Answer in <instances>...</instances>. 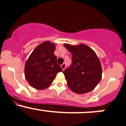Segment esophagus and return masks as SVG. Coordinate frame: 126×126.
<instances>
[{"mask_svg": "<svg viewBox=\"0 0 126 126\" xmlns=\"http://www.w3.org/2000/svg\"><path fill=\"white\" fill-rule=\"evenodd\" d=\"M61 67H62V70H63V71H64V70L65 69V68H66V64H65V63H63V64L61 65Z\"/></svg>", "mask_w": 126, "mask_h": 126, "instance_id": "esophagus-1", "label": "esophagus"}]
</instances>
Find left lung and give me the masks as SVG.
<instances>
[{"label":"left lung","instance_id":"1","mask_svg":"<svg viewBox=\"0 0 126 126\" xmlns=\"http://www.w3.org/2000/svg\"><path fill=\"white\" fill-rule=\"evenodd\" d=\"M63 45L72 54L71 66L63 71L69 88L78 94L92 91L102 78V67L97 55L84 44Z\"/></svg>","mask_w":126,"mask_h":126}]
</instances>
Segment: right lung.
<instances>
[{
	"label": "right lung",
	"instance_id": "right-lung-1",
	"mask_svg": "<svg viewBox=\"0 0 126 126\" xmlns=\"http://www.w3.org/2000/svg\"><path fill=\"white\" fill-rule=\"evenodd\" d=\"M55 44L46 41L38 45L30 54L25 65V77L31 87L38 90L48 87L57 74L62 72L54 55Z\"/></svg>",
	"mask_w": 126,
	"mask_h": 126
}]
</instances>
